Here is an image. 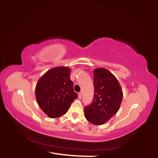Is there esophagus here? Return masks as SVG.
Here are the masks:
<instances>
[{
  "label": "esophagus",
  "mask_w": 158,
  "mask_h": 158,
  "mask_svg": "<svg viewBox=\"0 0 158 158\" xmlns=\"http://www.w3.org/2000/svg\"><path fill=\"white\" fill-rule=\"evenodd\" d=\"M78 95H79V99H81L82 98V92H80L78 93Z\"/></svg>",
  "instance_id": "obj_1"
}]
</instances>
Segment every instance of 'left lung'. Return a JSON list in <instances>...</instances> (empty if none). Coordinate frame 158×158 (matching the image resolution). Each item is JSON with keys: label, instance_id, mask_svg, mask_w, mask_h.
I'll use <instances>...</instances> for the list:
<instances>
[{"label": "left lung", "instance_id": "obj_1", "mask_svg": "<svg viewBox=\"0 0 158 158\" xmlns=\"http://www.w3.org/2000/svg\"><path fill=\"white\" fill-rule=\"evenodd\" d=\"M93 77L94 98L90 105L85 106L84 116L91 123L100 125L118 111L123 90L116 77L106 69H95Z\"/></svg>", "mask_w": 158, "mask_h": 158}]
</instances>
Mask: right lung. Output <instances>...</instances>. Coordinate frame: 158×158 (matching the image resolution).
I'll use <instances>...</instances> for the list:
<instances>
[{"mask_svg": "<svg viewBox=\"0 0 158 158\" xmlns=\"http://www.w3.org/2000/svg\"><path fill=\"white\" fill-rule=\"evenodd\" d=\"M70 69L57 67L48 70L38 80L35 97L40 107L48 116L56 118L68 111L73 102L78 98L74 91Z\"/></svg>", "mask_w": 158, "mask_h": 158, "instance_id": "1", "label": "right lung"}]
</instances>
